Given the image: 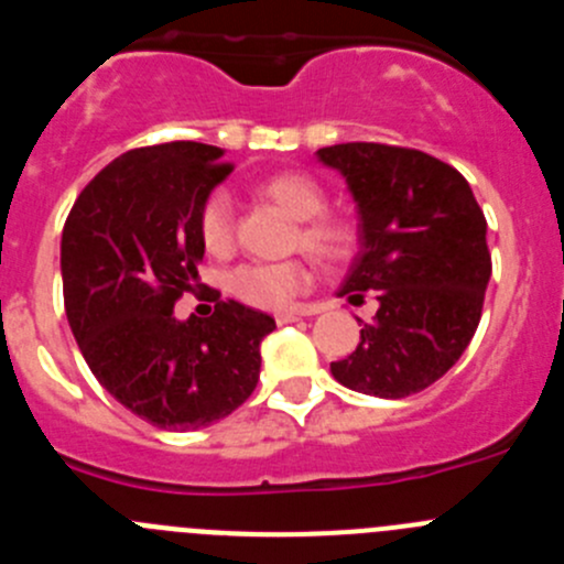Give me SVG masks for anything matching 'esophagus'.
Masks as SVG:
<instances>
[{"label":"esophagus","mask_w":564,"mask_h":564,"mask_svg":"<svg viewBox=\"0 0 564 564\" xmlns=\"http://www.w3.org/2000/svg\"><path fill=\"white\" fill-rule=\"evenodd\" d=\"M302 313L296 311H285V313H276V325H291V322H299Z\"/></svg>","instance_id":"esophagus-1"}]
</instances>
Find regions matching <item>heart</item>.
Here are the masks:
<instances>
[{
  "label": "heart",
  "instance_id": "b5f03b06",
  "mask_svg": "<svg viewBox=\"0 0 564 564\" xmlns=\"http://www.w3.org/2000/svg\"><path fill=\"white\" fill-rule=\"evenodd\" d=\"M262 200L279 206L296 223L293 242L325 262H338L352 251L356 234L338 214H327V194L322 183L305 172H282L268 177L257 188ZM203 246L208 253H228L234 246V206L231 197L214 192L200 208L197 220ZM313 282V271L305 259L285 262H246L228 276V291L259 311H285L299 293H305Z\"/></svg>",
  "mask_w": 564,
  "mask_h": 564
}]
</instances>
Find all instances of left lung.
<instances>
[{"instance_id":"1","label":"left lung","mask_w":564,"mask_h":564,"mask_svg":"<svg viewBox=\"0 0 564 564\" xmlns=\"http://www.w3.org/2000/svg\"><path fill=\"white\" fill-rule=\"evenodd\" d=\"M316 158L358 208V253L338 296L378 299L333 378L364 395H415L455 367L480 325L491 279L482 208L457 169L417 149L336 143Z\"/></svg>"}]
</instances>
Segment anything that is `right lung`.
I'll return each instance as SVG.
<instances>
[{"label": "right lung", "instance_id": "add662e5", "mask_svg": "<svg viewBox=\"0 0 564 564\" xmlns=\"http://www.w3.org/2000/svg\"><path fill=\"white\" fill-rule=\"evenodd\" d=\"M228 174L208 143L132 149L87 183L64 223V311L78 350L104 390L158 430H203L242 406L276 327L234 299L208 318H174L206 253L200 208Z\"/></svg>", "mask_w": 564, "mask_h": 564}]
</instances>
